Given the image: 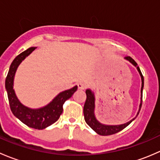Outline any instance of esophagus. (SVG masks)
I'll use <instances>...</instances> for the list:
<instances>
[{
  "label": "esophagus",
  "mask_w": 160,
  "mask_h": 160,
  "mask_svg": "<svg viewBox=\"0 0 160 160\" xmlns=\"http://www.w3.org/2000/svg\"><path fill=\"white\" fill-rule=\"evenodd\" d=\"M86 84H84V83H78V88L80 90H85L86 89Z\"/></svg>",
  "instance_id": "34e87169"
}]
</instances>
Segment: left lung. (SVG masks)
<instances>
[{"mask_svg":"<svg viewBox=\"0 0 160 160\" xmlns=\"http://www.w3.org/2000/svg\"><path fill=\"white\" fill-rule=\"evenodd\" d=\"M125 59L128 60V62H131L135 68L138 70V73H139L140 77H141L142 80V88H141V98H140V104L139 107H138V111L137 112L136 115L134 118L130 120L129 122H126V123L121 124V125H105L97 119L96 115H95V95L94 93L90 89L86 90V94H87V100L85 102L84 106H83V114H84V119L86 123L96 133H98L100 135H109L115 134L117 132H120L125 128H126L128 125L132 122H133L136 117L138 116V113H139L140 109L142 107V90L144 88V77H143L142 74L141 70H140L139 67H138V64L136 63L135 60L130 56H127L125 58Z\"/></svg>","mask_w":160,"mask_h":160,"instance_id":"1","label":"left lung"}]
</instances>
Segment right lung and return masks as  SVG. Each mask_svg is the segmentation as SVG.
Listing matches in <instances>:
<instances>
[{"label":"right lung","instance_id":"1","mask_svg":"<svg viewBox=\"0 0 160 160\" xmlns=\"http://www.w3.org/2000/svg\"><path fill=\"white\" fill-rule=\"evenodd\" d=\"M37 47H30L16 56L11 62L5 80V88L8 97L11 110L14 115L25 125L35 129H44L52 125L62 113V104L77 91V86L58 93L52 100L43 107L31 108L24 105L18 98L14 89V80L18 67Z\"/></svg>","mask_w":160,"mask_h":160}]
</instances>
